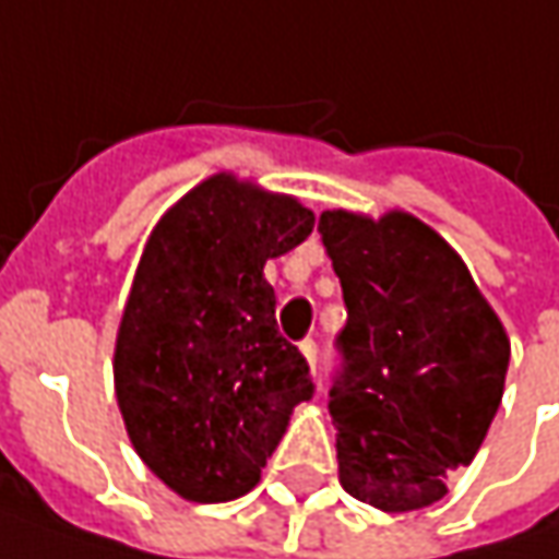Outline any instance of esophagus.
<instances>
[{
	"mask_svg": "<svg viewBox=\"0 0 559 559\" xmlns=\"http://www.w3.org/2000/svg\"><path fill=\"white\" fill-rule=\"evenodd\" d=\"M298 352L305 355V360H308V367H311V373H313V370H317V342H313V338L298 342Z\"/></svg>",
	"mask_w": 559,
	"mask_h": 559,
	"instance_id": "esophagus-1",
	"label": "esophagus"
}]
</instances>
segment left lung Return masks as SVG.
Returning <instances> with one entry per match:
<instances>
[{
    "label": "left lung",
    "mask_w": 559,
    "mask_h": 559,
    "mask_svg": "<svg viewBox=\"0 0 559 559\" xmlns=\"http://www.w3.org/2000/svg\"><path fill=\"white\" fill-rule=\"evenodd\" d=\"M348 323L330 389L338 483L385 513L448 495L504 395L510 338L461 254L414 214L323 211Z\"/></svg>",
    "instance_id": "1"
}]
</instances>
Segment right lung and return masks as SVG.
<instances>
[{
	"label": "right lung",
	"mask_w": 559,
	"mask_h": 559,
	"mask_svg": "<svg viewBox=\"0 0 559 559\" xmlns=\"http://www.w3.org/2000/svg\"><path fill=\"white\" fill-rule=\"evenodd\" d=\"M313 214L292 195L214 174L152 229L115 345V392L142 463L186 501L251 491L308 360L276 330L264 264L301 246Z\"/></svg>",
	"instance_id": "right-lung-1"
}]
</instances>
